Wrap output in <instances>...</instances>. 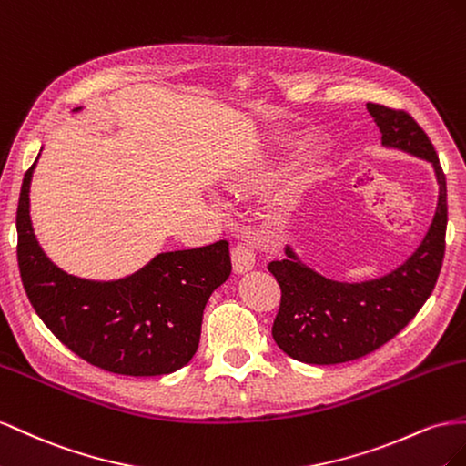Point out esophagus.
I'll return each mask as SVG.
<instances>
[{"mask_svg":"<svg viewBox=\"0 0 466 466\" xmlns=\"http://www.w3.org/2000/svg\"><path fill=\"white\" fill-rule=\"evenodd\" d=\"M232 265L238 275H244L256 268V254L248 246L238 244L232 249Z\"/></svg>","mask_w":466,"mask_h":466,"instance_id":"obj_1","label":"esophagus"}]
</instances>
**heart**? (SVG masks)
<instances>
[{
  "mask_svg": "<svg viewBox=\"0 0 466 466\" xmlns=\"http://www.w3.org/2000/svg\"><path fill=\"white\" fill-rule=\"evenodd\" d=\"M302 156H304V148H300V146H295V148L287 150L281 157H279L277 166H273L271 169L251 171V174H246V176H240V177L228 181V189L236 197H242L246 191L263 189V187H268V185H275L279 181H283V177L287 176V171L295 167L302 159ZM217 203L220 205L218 198H217Z\"/></svg>",
  "mask_w": 466,
  "mask_h": 466,
  "instance_id": "obj_1",
  "label": "heart"
}]
</instances>
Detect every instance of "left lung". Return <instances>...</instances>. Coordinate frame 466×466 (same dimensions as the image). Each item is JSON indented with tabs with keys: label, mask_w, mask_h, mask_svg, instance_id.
<instances>
[{
	"label": "left lung",
	"mask_w": 466,
	"mask_h": 466,
	"mask_svg": "<svg viewBox=\"0 0 466 466\" xmlns=\"http://www.w3.org/2000/svg\"><path fill=\"white\" fill-rule=\"evenodd\" d=\"M382 146L430 162L440 195L428 232L396 269L367 281H338L304 263L290 244L268 269L281 285L273 339L289 357L312 365L353 361L390 341L428 300L441 271L447 230V183L421 127L404 111L367 103Z\"/></svg>",
	"instance_id": "left-lung-1"
}]
</instances>
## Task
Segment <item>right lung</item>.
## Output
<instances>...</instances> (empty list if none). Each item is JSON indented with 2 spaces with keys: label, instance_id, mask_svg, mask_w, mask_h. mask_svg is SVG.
Returning <instances> with one entry per match:
<instances>
[{
  "label": "right lung",
  "instance_id": "obj_1",
  "mask_svg": "<svg viewBox=\"0 0 466 466\" xmlns=\"http://www.w3.org/2000/svg\"><path fill=\"white\" fill-rule=\"evenodd\" d=\"M38 156L25 174L17 207V261L36 314L66 348L109 373L157 377L187 365L201 339L207 302L230 277L228 242L162 251L111 281L64 271L45 254L31 220Z\"/></svg>",
  "mask_w": 466,
  "mask_h": 466
}]
</instances>
